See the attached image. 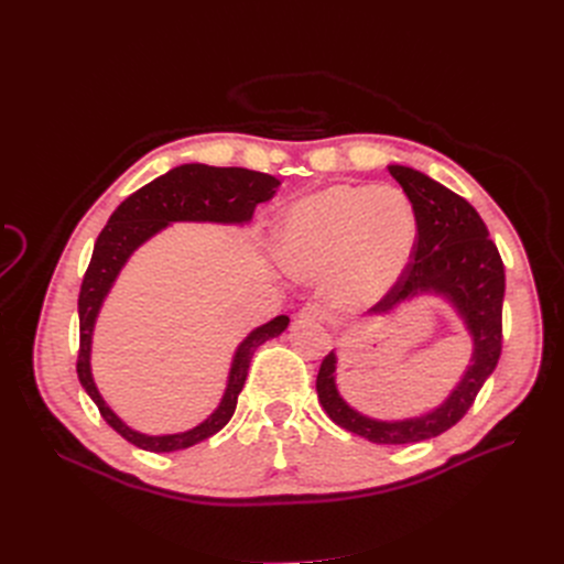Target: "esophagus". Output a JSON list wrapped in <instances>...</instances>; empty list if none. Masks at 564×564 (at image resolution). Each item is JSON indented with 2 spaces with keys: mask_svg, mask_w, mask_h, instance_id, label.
<instances>
[{
  "mask_svg": "<svg viewBox=\"0 0 564 564\" xmlns=\"http://www.w3.org/2000/svg\"><path fill=\"white\" fill-rule=\"evenodd\" d=\"M300 322H324L327 319V311H324L319 304H306L300 313H297Z\"/></svg>",
  "mask_w": 564,
  "mask_h": 564,
  "instance_id": "1",
  "label": "esophagus"
}]
</instances>
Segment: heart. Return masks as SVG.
Segmentation results:
<instances>
[{
  "instance_id": "b5f03b06",
  "label": "heart",
  "mask_w": 564,
  "mask_h": 564,
  "mask_svg": "<svg viewBox=\"0 0 564 564\" xmlns=\"http://www.w3.org/2000/svg\"><path fill=\"white\" fill-rule=\"evenodd\" d=\"M419 219L398 187L334 185L294 203L276 232L279 256L300 279H329L340 308L381 302L416 247Z\"/></svg>"
}]
</instances>
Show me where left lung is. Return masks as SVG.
<instances>
[{
    "label": "left lung",
    "instance_id": "obj_1",
    "mask_svg": "<svg viewBox=\"0 0 564 564\" xmlns=\"http://www.w3.org/2000/svg\"><path fill=\"white\" fill-rule=\"evenodd\" d=\"M389 173L400 183L419 219V237L413 260L368 315L383 317L398 306L419 297H441L448 302L473 343L470 364L466 366L451 395L421 416L400 421H379L357 411L340 395L336 383L338 357L329 351L317 372V398L327 416L343 430L359 434L372 443H416L451 430L470 409L487 377L494 372L502 347V294L506 270L496 245L480 215L466 198L432 181L430 175L389 164Z\"/></svg>",
    "mask_w": 564,
    "mask_h": 564
}]
</instances>
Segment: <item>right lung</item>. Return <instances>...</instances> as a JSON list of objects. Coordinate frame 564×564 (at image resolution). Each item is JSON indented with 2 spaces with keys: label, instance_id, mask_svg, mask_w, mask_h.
Segmentation results:
<instances>
[{
  "label": "right lung",
  "instance_id": "1",
  "mask_svg": "<svg viewBox=\"0 0 564 564\" xmlns=\"http://www.w3.org/2000/svg\"><path fill=\"white\" fill-rule=\"evenodd\" d=\"M279 185L281 181H276L274 175L240 169V166L183 164L155 177L153 183H148L145 187L128 196L121 205L116 207L107 226L98 235L91 262H88V270L82 281L79 302H77V311H79L77 377L88 398L98 404L102 419L141 451L173 453V451L189 448L194 443H200L205 438H210L213 434H217L232 419L237 395H240L247 381L253 351L262 343L281 336L288 329L290 317L276 315L267 324H260V327H256L240 345H237L230 361L221 402L203 423L175 434H143L132 430L128 423H123L116 416L113 409L105 402L94 381V372H91L94 329L107 294L111 292L118 274H121L130 256L166 226L175 221L245 226L251 221L256 207L260 203H267L276 194Z\"/></svg>",
  "mask_w": 564,
  "mask_h": 564
}]
</instances>
